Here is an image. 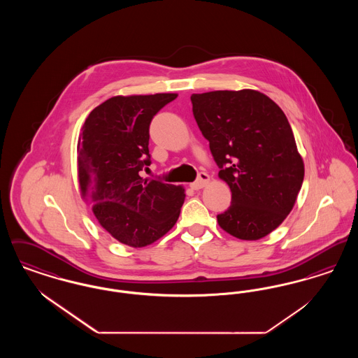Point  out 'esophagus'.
I'll use <instances>...</instances> for the list:
<instances>
[{"label": "esophagus", "mask_w": 358, "mask_h": 358, "mask_svg": "<svg viewBox=\"0 0 358 358\" xmlns=\"http://www.w3.org/2000/svg\"><path fill=\"white\" fill-rule=\"evenodd\" d=\"M208 181H209V176L204 173V171H200L199 173V177H197V180L194 181V182H192L190 184V187L192 189H194V190H197V189H201V187H204L206 184H208Z\"/></svg>", "instance_id": "1"}]
</instances>
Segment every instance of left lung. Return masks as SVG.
Returning <instances> with one entry per match:
<instances>
[{"label": "left lung", "mask_w": 358, "mask_h": 358, "mask_svg": "<svg viewBox=\"0 0 358 358\" xmlns=\"http://www.w3.org/2000/svg\"><path fill=\"white\" fill-rule=\"evenodd\" d=\"M190 101L219 177L232 192L219 225L241 240L267 236L291 212L305 176L285 113L254 90L193 94Z\"/></svg>", "instance_id": "left-lung-1"}]
</instances>
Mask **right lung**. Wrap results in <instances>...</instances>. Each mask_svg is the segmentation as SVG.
I'll use <instances>...</instances> for the list:
<instances>
[{
    "instance_id": "right-lung-1",
    "label": "right lung",
    "mask_w": 358,
    "mask_h": 358,
    "mask_svg": "<svg viewBox=\"0 0 358 358\" xmlns=\"http://www.w3.org/2000/svg\"><path fill=\"white\" fill-rule=\"evenodd\" d=\"M177 94L114 96L85 120L78 143L83 197L103 228L120 243L145 247L169 232L185 200L182 187L142 178L150 166L149 127Z\"/></svg>"
}]
</instances>
